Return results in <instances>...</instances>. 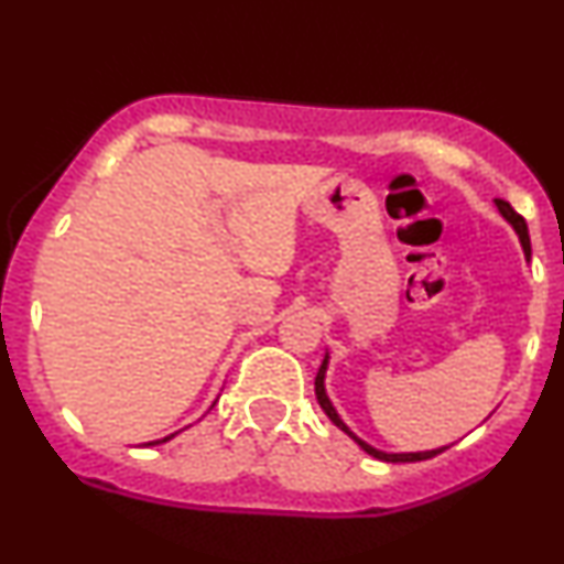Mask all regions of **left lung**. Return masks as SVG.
Wrapping results in <instances>:
<instances>
[{"instance_id": "left-lung-1", "label": "left lung", "mask_w": 564, "mask_h": 564, "mask_svg": "<svg viewBox=\"0 0 564 564\" xmlns=\"http://www.w3.org/2000/svg\"><path fill=\"white\" fill-rule=\"evenodd\" d=\"M496 206H498V212H501V215H503V219H507V223L511 225V228L517 230V236H520L522 249H525V257H530V236H528V225H525V219H522L520 215H517V212L511 209V206L507 204V200L496 198ZM326 368H328V352H326V358H323V364H321V368H318V377H315V398H318V403H321L323 411H326V416L332 419V422H334L336 426H339L341 432H347V435L352 437L355 443H358L360 448H364V451L368 453V456L379 458V462L405 464V462H426V458L437 456V453H443L445 448H448V445H445V448L422 451V453H384V451H377V448H373V445L364 443V440H360L358 435H355V432H349V426H347L345 422H341L339 413H336V408L332 405V400H328V394H326V384H323V379H326Z\"/></svg>"}]
</instances>
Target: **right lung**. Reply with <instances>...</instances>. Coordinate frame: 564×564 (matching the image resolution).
I'll return each mask as SVG.
<instances>
[{
  "label": "right lung",
  "mask_w": 564,
  "mask_h": 564,
  "mask_svg": "<svg viewBox=\"0 0 564 564\" xmlns=\"http://www.w3.org/2000/svg\"><path fill=\"white\" fill-rule=\"evenodd\" d=\"M174 435H177V432H174ZM174 435H170V437H164V440H172ZM145 445H153V443H145Z\"/></svg>",
  "instance_id": "1"
}]
</instances>
